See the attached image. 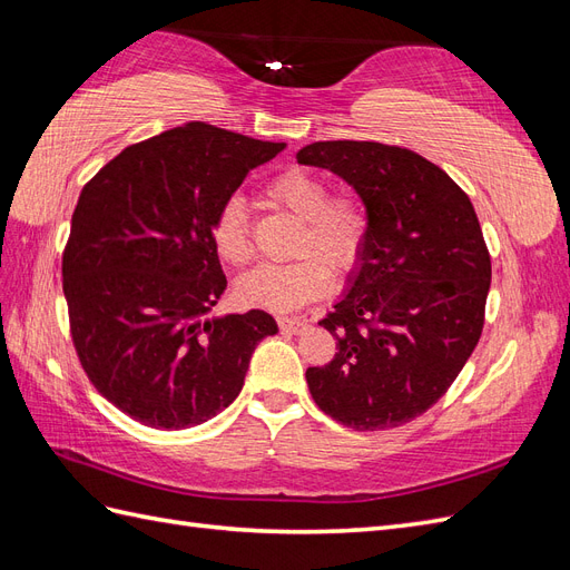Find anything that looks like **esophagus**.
I'll use <instances>...</instances> for the list:
<instances>
[{
  "label": "esophagus",
  "instance_id": "1",
  "mask_svg": "<svg viewBox=\"0 0 570 570\" xmlns=\"http://www.w3.org/2000/svg\"><path fill=\"white\" fill-rule=\"evenodd\" d=\"M278 325L283 327V331H287V333H295V335H299V333H304V331H306V323H304V321H299V318H287V316H281V318H278Z\"/></svg>",
  "mask_w": 570,
  "mask_h": 570
}]
</instances>
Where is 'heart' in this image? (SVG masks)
Instances as JSON below:
<instances>
[{
    "label": "heart",
    "mask_w": 570,
    "mask_h": 570,
    "mask_svg": "<svg viewBox=\"0 0 570 570\" xmlns=\"http://www.w3.org/2000/svg\"><path fill=\"white\" fill-rule=\"evenodd\" d=\"M264 195L271 204L295 216L302 228L295 254H306L292 264H262L237 281V297L268 312H295L323 295L327 287L325 263L333 273H347L361 256L366 237V218L358 204L347 197H331L321 176L304 168H289L273 178ZM214 247L223 262L245 266L252 262L247 204L230 197L214 220ZM315 256L312 257L311 254ZM321 257L322 265L317 262Z\"/></svg>",
    "instance_id": "obj_1"
}]
</instances>
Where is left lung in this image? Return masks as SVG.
Listing matches in <instances>:
<instances>
[{"mask_svg": "<svg viewBox=\"0 0 570 570\" xmlns=\"http://www.w3.org/2000/svg\"><path fill=\"white\" fill-rule=\"evenodd\" d=\"M297 161L331 170L366 209L364 249L335 312L318 321L337 354L306 371L308 390L347 428L409 423L454 383L482 333L492 266L473 204L404 147L314 142Z\"/></svg>", "mask_w": 570, "mask_h": 570, "instance_id": "8db88e82", "label": "left lung"}]
</instances>
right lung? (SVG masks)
Here are the masks:
<instances>
[{"label": "right lung", "instance_id": "right-lung-1", "mask_svg": "<svg viewBox=\"0 0 570 570\" xmlns=\"http://www.w3.org/2000/svg\"><path fill=\"white\" fill-rule=\"evenodd\" d=\"M283 149L189 120L126 147L82 187L63 252L73 344L97 392L142 425L214 419L243 390L256 344L278 333L262 308L208 314L228 287L214 220Z\"/></svg>", "mask_w": 570, "mask_h": 570}]
</instances>
